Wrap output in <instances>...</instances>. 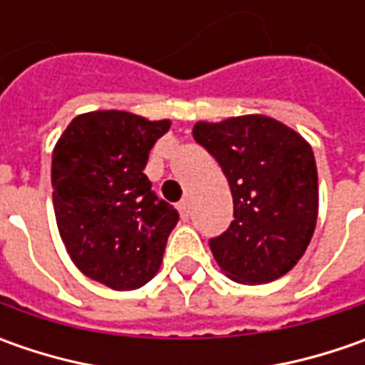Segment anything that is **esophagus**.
<instances>
[{
  "mask_svg": "<svg viewBox=\"0 0 365 365\" xmlns=\"http://www.w3.org/2000/svg\"><path fill=\"white\" fill-rule=\"evenodd\" d=\"M178 211H180V217L189 219V215H190V201H189V199H182V201L178 203Z\"/></svg>",
  "mask_w": 365,
  "mask_h": 365,
  "instance_id": "34e87169",
  "label": "esophagus"
}]
</instances>
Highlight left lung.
I'll return each mask as SVG.
<instances>
[{
    "mask_svg": "<svg viewBox=\"0 0 365 365\" xmlns=\"http://www.w3.org/2000/svg\"><path fill=\"white\" fill-rule=\"evenodd\" d=\"M192 138L219 162L232 189L233 221L209 240L219 268L244 284L284 276L315 232L319 187L313 148L266 115L199 121Z\"/></svg>",
    "mask_w": 365,
    "mask_h": 365,
    "instance_id": "8db88e82",
    "label": "left lung"
}]
</instances>
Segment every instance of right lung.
Returning <instances> with one entry per match:
<instances>
[{
  "instance_id": "obj_1",
  "label": "right lung",
  "mask_w": 365,
  "mask_h": 365,
  "mask_svg": "<svg viewBox=\"0 0 365 365\" xmlns=\"http://www.w3.org/2000/svg\"><path fill=\"white\" fill-rule=\"evenodd\" d=\"M170 121L91 111L68 123L52 152V203L64 247L81 272L113 288L144 287L160 268L178 211L144 175Z\"/></svg>"
}]
</instances>
